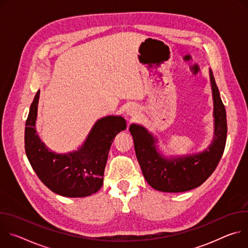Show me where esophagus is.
Returning a JSON list of instances; mask_svg holds the SVG:
<instances>
[{
  "label": "esophagus",
  "mask_w": 248,
  "mask_h": 248,
  "mask_svg": "<svg viewBox=\"0 0 248 248\" xmlns=\"http://www.w3.org/2000/svg\"><path fill=\"white\" fill-rule=\"evenodd\" d=\"M128 114L131 116V117H134L136 115V110L135 108H130L129 111H128Z\"/></svg>",
  "instance_id": "esophagus-1"
}]
</instances>
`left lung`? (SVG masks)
I'll return each mask as SVG.
<instances>
[{
	"instance_id": "8db88e82",
	"label": "left lung",
	"mask_w": 248,
	"mask_h": 248,
	"mask_svg": "<svg viewBox=\"0 0 248 248\" xmlns=\"http://www.w3.org/2000/svg\"><path fill=\"white\" fill-rule=\"evenodd\" d=\"M214 100V138L203 152L166 158L157 150V139L144 126L131 124L136 158L146 182L163 192H184L201 186L217 168L227 140V116L213 73L209 69Z\"/></svg>"
}]
</instances>
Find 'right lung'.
Returning <instances> with one entry per match:
<instances>
[{"instance_id":"obj_1","label":"right lung","mask_w":248,"mask_h":248,"mask_svg":"<svg viewBox=\"0 0 248 248\" xmlns=\"http://www.w3.org/2000/svg\"><path fill=\"white\" fill-rule=\"evenodd\" d=\"M39 95L40 90L30 106L24 131L25 153L32 169L40 181L59 195L85 197L97 192L103 185L110 147L115 136L126 128L125 120L120 116L102 118L78 151L56 154L45 146L35 128Z\"/></svg>"}]
</instances>
